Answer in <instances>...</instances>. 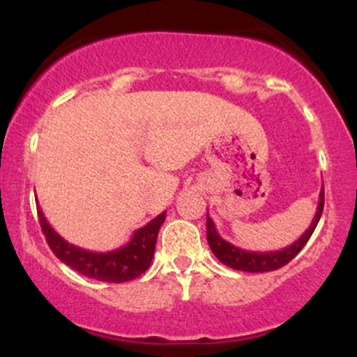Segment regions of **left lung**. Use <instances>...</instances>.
I'll use <instances>...</instances> for the list:
<instances>
[{
	"label": "left lung",
	"mask_w": 357,
	"mask_h": 357,
	"mask_svg": "<svg viewBox=\"0 0 357 357\" xmlns=\"http://www.w3.org/2000/svg\"><path fill=\"white\" fill-rule=\"evenodd\" d=\"M324 210V188L321 190V195H319V204L317 211H315L312 223L307 230L302 233L301 238L294 241L289 247L275 250V252H250V250H243L240 247H235V245L230 243V241L223 240L220 236V233L216 231L215 223L210 218V215L206 213V238L208 245H210L211 252L215 253V257L218 258L221 264H225L227 267L233 270H241V272H272V270H277L284 265L289 264L294 257L304 248V245L309 241L310 236L317 227L319 220H321Z\"/></svg>",
	"instance_id": "obj_1"
}]
</instances>
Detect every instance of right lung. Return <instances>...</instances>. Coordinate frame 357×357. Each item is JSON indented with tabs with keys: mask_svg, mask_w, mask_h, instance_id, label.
Wrapping results in <instances>:
<instances>
[{
	"mask_svg": "<svg viewBox=\"0 0 357 357\" xmlns=\"http://www.w3.org/2000/svg\"><path fill=\"white\" fill-rule=\"evenodd\" d=\"M36 210H38L40 225H42L48 247L52 248L56 258L82 275L100 282H110V284L134 280L149 268L154 257L159 228L166 220V211H162L144 227L134 231L124 247L110 250V252H90L61 238L50 227L40 206Z\"/></svg>",
	"mask_w": 357,
	"mask_h": 357,
	"instance_id": "1",
	"label": "right lung"
}]
</instances>
